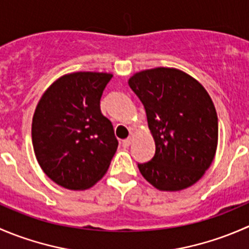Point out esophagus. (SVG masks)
Instances as JSON below:
<instances>
[{"instance_id":"esophagus-1","label":"esophagus","mask_w":249,"mask_h":249,"mask_svg":"<svg viewBox=\"0 0 249 249\" xmlns=\"http://www.w3.org/2000/svg\"><path fill=\"white\" fill-rule=\"evenodd\" d=\"M131 142H132L131 137H127V139H125L124 141H123V147L127 148L130 144H131Z\"/></svg>"}]
</instances>
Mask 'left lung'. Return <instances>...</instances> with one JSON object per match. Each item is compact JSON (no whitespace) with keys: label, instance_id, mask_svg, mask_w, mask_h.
I'll return each instance as SVG.
<instances>
[{"label":"left lung","instance_id":"obj_1","mask_svg":"<svg viewBox=\"0 0 249 249\" xmlns=\"http://www.w3.org/2000/svg\"><path fill=\"white\" fill-rule=\"evenodd\" d=\"M129 85L144 106L155 142L154 157L139 164L140 172L162 192L192 187L217 150L218 117L211 96L195 78L170 67L137 72Z\"/></svg>","mask_w":249,"mask_h":249}]
</instances>
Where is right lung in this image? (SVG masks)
<instances>
[{
    "label": "right lung",
    "mask_w": 249,
    "mask_h": 249,
    "mask_svg": "<svg viewBox=\"0 0 249 249\" xmlns=\"http://www.w3.org/2000/svg\"><path fill=\"white\" fill-rule=\"evenodd\" d=\"M113 77L106 72H73L44 91L32 118V145L39 166L56 184L84 190L108 170L118 148L112 123L100 100Z\"/></svg>",
    "instance_id": "obj_1"
}]
</instances>
